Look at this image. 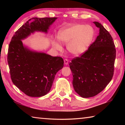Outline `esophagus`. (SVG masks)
Wrapping results in <instances>:
<instances>
[{
    "label": "esophagus",
    "mask_w": 125,
    "mask_h": 125,
    "mask_svg": "<svg viewBox=\"0 0 125 125\" xmlns=\"http://www.w3.org/2000/svg\"><path fill=\"white\" fill-rule=\"evenodd\" d=\"M64 64L65 65H67L68 64V60L67 59H64Z\"/></svg>",
    "instance_id": "esophagus-1"
}]
</instances>
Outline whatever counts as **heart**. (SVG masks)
Listing matches in <instances>:
<instances>
[{
    "mask_svg": "<svg viewBox=\"0 0 125 125\" xmlns=\"http://www.w3.org/2000/svg\"><path fill=\"white\" fill-rule=\"evenodd\" d=\"M95 36L93 27L89 25L74 24L65 27L59 32L58 39L67 45L68 51L75 56H80L87 51L92 45ZM52 45L55 49L62 51L61 43L53 40Z\"/></svg>",
    "mask_w": 125,
    "mask_h": 125,
    "instance_id": "b5f03b06",
    "label": "heart"
}]
</instances>
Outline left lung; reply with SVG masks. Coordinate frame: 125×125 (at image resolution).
I'll return each instance as SVG.
<instances>
[{
  "label": "left lung",
  "mask_w": 125,
  "mask_h": 125,
  "mask_svg": "<svg viewBox=\"0 0 125 125\" xmlns=\"http://www.w3.org/2000/svg\"><path fill=\"white\" fill-rule=\"evenodd\" d=\"M99 35L88 50L69 63L75 92L84 98L96 95L111 81L114 74L116 49L110 33L100 23Z\"/></svg>",
  "instance_id": "left-lung-1"
}]
</instances>
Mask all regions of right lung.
Listing matches in <instances>:
<instances>
[{
	"mask_svg": "<svg viewBox=\"0 0 125 125\" xmlns=\"http://www.w3.org/2000/svg\"><path fill=\"white\" fill-rule=\"evenodd\" d=\"M57 18H32L17 30L10 42L8 63L12 83L29 96L40 97L50 92L63 58L30 49L22 40L35 32L47 33Z\"/></svg>",
	"mask_w": 125,
	"mask_h": 125,
	"instance_id": "obj_1",
	"label": "right lung"
}]
</instances>
